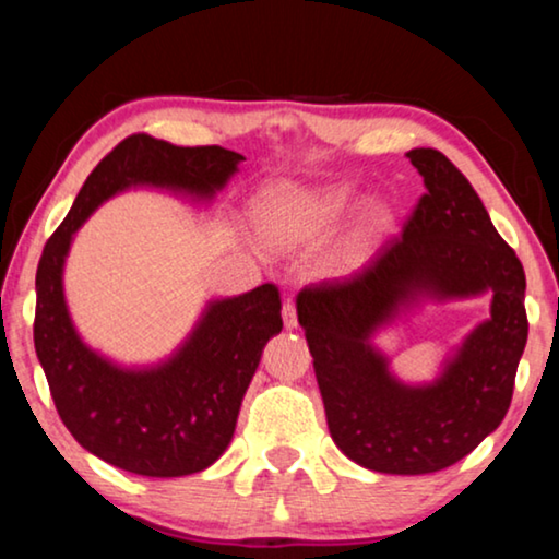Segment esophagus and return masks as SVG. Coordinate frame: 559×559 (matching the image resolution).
I'll list each match as a JSON object with an SVG mask.
<instances>
[{
  "instance_id": "34e87169",
  "label": "esophagus",
  "mask_w": 559,
  "mask_h": 559,
  "mask_svg": "<svg viewBox=\"0 0 559 559\" xmlns=\"http://www.w3.org/2000/svg\"><path fill=\"white\" fill-rule=\"evenodd\" d=\"M282 320H285L287 331H293V328H297V310H295V302L293 300H285V305H282Z\"/></svg>"
}]
</instances>
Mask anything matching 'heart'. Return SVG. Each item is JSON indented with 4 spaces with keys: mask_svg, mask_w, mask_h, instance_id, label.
<instances>
[{
    "mask_svg": "<svg viewBox=\"0 0 559 559\" xmlns=\"http://www.w3.org/2000/svg\"><path fill=\"white\" fill-rule=\"evenodd\" d=\"M356 203L358 198L348 188L285 190L274 198L264 224L266 231L280 241L320 239L341 226L354 213ZM377 224H384V216H377Z\"/></svg>",
    "mask_w": 559,
    "mask_h": 559,
    "instance_id": "heart-1",
    "label": "heart"
}]
</instances>
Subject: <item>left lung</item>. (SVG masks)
I'll return each instance as SVG.
<instances>
[{
    "label": "left lung",
    "mask_w": 559,
    "mask_h": 559,
    "mask_svg": "<svg viewBox=\"0 0 559 559\" xmlns=\"http://www.w3.org/2000/svg\"><path fill=\"white\" fill-rule=\"evenodd\" d=\"M425 178L402 234L361 270L297 295L328 430L350 461L392 476L448 468L507 417L526 346L524 266L496 231L465 175L438 150L407 152ZM492 295V316L407 385L372 338L423 301Z\"/></svg>",
    "instance_id": "obj_1"
}]
</instances>
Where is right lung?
<instances>
[{
    "label": "right lung",
    "instance_id": "add662e5",
    "mask_svg": "<svg viewBox=\"0 0 559 559\" xmlns=\"http://www.w3.org/2000/svg\"><path fill=\"white\" fill-rule=\"evenodd\" d=\"M241 159L224 147L127 136L94 167L43 249L35 277L37 361L79 445L121 471L178 478L224 455L266 341L282 331V302L274 285L209 300L193 331L163 361L117 364L81 338L68 310L63 270L73 236L98 205L132 188L209 205Z\"/></svg>",
    "mask_w": 559,
    "mask_h": 559
}]
</instances>
